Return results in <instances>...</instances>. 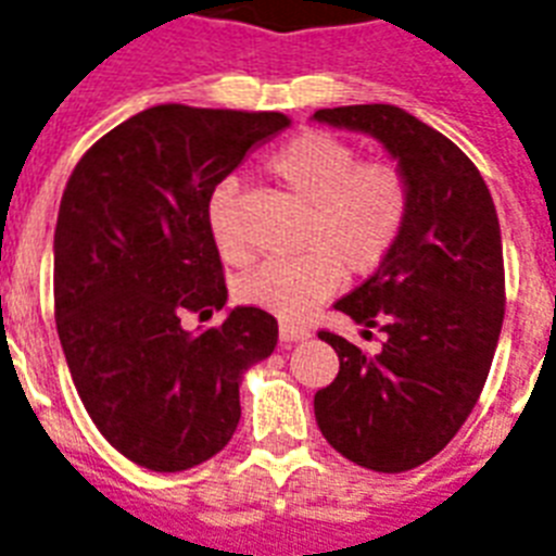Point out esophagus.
Listing matches in <instances>:
<instances>
[{
  "label": "esophagus",
  "mask_w": 556,
  "mask_h": 556,
  "mask_svg": "<svg viewBox=\"0 0 556 556\" xmlns=\"http://www.w3.org/2000/svg\"><path fill=\"white\" fill-rule=\"evenodd\" d=\"M278 334H281L283 343H298L309 338V329L298 327V324H292V320H281V324H278Z\"/></svg>",
  "instance_id": "esophagus-1"
}]
</instances>
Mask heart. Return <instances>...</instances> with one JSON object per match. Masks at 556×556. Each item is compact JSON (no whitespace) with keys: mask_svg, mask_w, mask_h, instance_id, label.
Instances as JSON below:
<instances>
[{"mask_svg":"<svg viewBox=\"0 0 556 556\" xmlns=\"http://www.w3.org/2000/svg\"><path fill=\"white\" fill-rule=\"evenodd\" d=\"M267 167L309 204L301 232L304 255L261 264L236 283V295L281 318H304L332 295L343 273L364 278L392 255L409 222L412 185L397 162H357L355 147L327 130L298 132L269 155ZM206 222L224 261L250 258L236 229V185L215 187Z\"/></svg>","mask_w":556,"mask_h":556,"instance_id":"heart-1","label":"heart"}]
</instances>
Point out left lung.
Here are the masks:
<instances>
[{
	"instance_id": "left-lung-1",
	"label": "left lung",
	"mask_w": 556,
	"mask_h": 556,
	"mask_svg": "<svg viewBox=\"0 0 556 556\" xmlns=\"http://www.w3.org/2000/svg\"><path fill=\"white\" fill-rule=\"evenodd\" d=\"M318 122L369 132L412 185V213L378 273L334 309L383 332L366 355L320 329L341 371L315 392L320 434L346 460L383 475L446 448L485 387L506 315V269L492 192L460 147L394 104L318 110Z\"/></svg>"
}]
</instances>
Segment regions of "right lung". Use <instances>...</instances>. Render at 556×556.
Returning a JSON list of instances; mask_svg holds the SVG:
<instances>
[{
  "instance_id": "right-lung-1",
  "label": "right lung",
  "mask_w": 556,
  "mask_h": 556,
  "mask_svg": "<svg viewBox=\"0 0 556 556\" xmlns=\"http://www.w3.org/2000/svg\"><path fill=\"white\" fill-rule=\"evenodd\" d=\"M283 113L159 104L79 159L59 204L53 306L67 369L110 446L150 471H185L236 432L238 387L273 355L278 320L236 306L190 334L181 320L227 304L206 210Z\"/></svg>"
}]
</instances>
